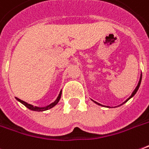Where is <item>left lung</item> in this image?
I'll return each instance as SVG.
<instances>
[{"instance_id":"left-lung-1","label":"left lung","mask_w":149,"mask_h":149,"mask_svg":"<svg viewBox=\"0 0 149 149\" xmlns=\"http://www.w3.org/2000/svg\"><path fill=\"white\" fill-rule=\"evenodd\" d=\"M141 79H142V73L140 74V81H139V83H138V85H137V86H136V89H135V90H134V91H133V92H132V95L129 97L126 100L125 102H123V104H124V103H125V102H127V101H128V100L130 99V98H132V97L134 96L135 94H136V92H137V91H138V89H139V87H140V83H141ZM92 101H93V102H95V103H96V104H97V105H99V106H102V105H101V104L98 103V102H95V101H93V100H92ZM123 104H121V105H123ZM121 105H120V106H121Z\"/></svg>"}]
</instances>
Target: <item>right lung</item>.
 Here are the masks:
<instances>
[{
  "label": "right lung",
  "instance_id": "add662e5",
  "mask_svg": "<svg viewBox=\"0 0 149 149\" xmlns=\"http://www.w3.org/2000/svg\"><path fill=\"white\" fill-rule=\"evenodd\" d=\"M61 93H62V90H60V93H59V95L57 97V98L55 100V102H52V103H51L50 105L48 106H46V107H34L33 105H31V104H29L27 102H24L22 100L19 99V98H17L16 97V99L18 101V102H20L21 103L23 104L24 106L26 107H27L28 109H30L31 111H47V110H49L51 108H52L54 107L56 105L58 102H59V101H60V97H61Z\"/></svg>",
  "mask_w": 149,
  "mask_h": 149
}]
</instances>
